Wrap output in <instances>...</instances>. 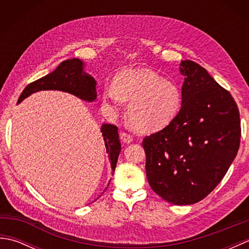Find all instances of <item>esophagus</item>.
I'll use <instances>...</instances> for the list:
<instances>
[{"label":"esophagus","instance_id":"esophagus-1","mask_svg":"<svg viewBox=\"0 0 249 249\" xmlns=\"http://www.w3.org/2000/svg\"><path fill=\"white\" fill-rule=\"evenodd\" d=\"M120 139L124 142V143H130L133 141V136H130L129 134L125 133V131H121L120 133Z\"/></svg>","mask_w":249,"mask_h":249}]
</instances>
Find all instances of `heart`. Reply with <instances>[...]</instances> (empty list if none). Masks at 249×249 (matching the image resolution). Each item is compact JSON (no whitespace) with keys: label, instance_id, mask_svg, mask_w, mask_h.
I'll list each match as a JSON object with an SVG mask.
<instances>
[{"label":"heart","instance_id":"b5f03b06","mask_svg":"<svg viewBox=\"0 0 249 249\" xmlns=\"http://www.w3.org/2000/svg\"><path fill=\"white\" fill-rule=\"evenodd\" d=\"M121 100L128 102L127 116L136 129L154 133L176 119L181 109L182 93L176 83L152 70H129L119 73L113 87L103 93L107 108H116Z\"/></svg>","mask_w":249,"mask_h":249}]
</instances>
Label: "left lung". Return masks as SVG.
Returning <instances> with one entry per match:
<instances>
[{"mask_svg":"<svg viewBox=\"0 0 249 249\" xmlns=\"http://www.w3.org/2000/svg\"><path fill=\"white\" fill-rule=\"evenodd\" d=\"M182 106L167 127L142 141L151 188L177 205L194 204L217 186L237 154L239 108L202 66L182 61Z\"/></svg>","mask_w":249,"mask_h":249,"instance_id":"obj_1","label":"left lung"}]
</instances>
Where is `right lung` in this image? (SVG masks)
<instances>
[{"mask_svg": "<svg viewBox=\"0 0 249 249\" xmlns=\"http://www.w3.org/2000/svg\"><path fill=\"white\" fill-rule=\"evenodd\" d=\"M41 89H59V91L68 92L89 103L94 102L97 97L96 81L83 71V62L79 59L62 62L54 71L28 84L21 93L18 104L31 94ZM100 131L104 137L106 150L109 154L111 168L114 171L121 152L118 127L112 124H104Z\"/></svg>", "mask_w": 249, "mask_h": 249, "instance_id": "add662e5", "label": "right lung"}]
</instances>
